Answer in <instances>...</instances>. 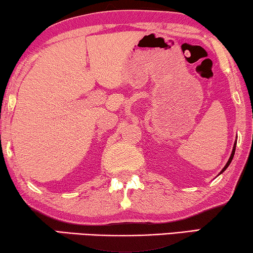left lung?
<instances>
[{"label":"left lung","instance_id":"8db88e82","mask_svg":"<svg viewBox=\"0 0 253 253\" xmlns=\"http://www.w3.org/2000/svg\"><path fill=\"white\" fill-rule=\"evenodd\" d=\"M236 143H237V141H235V143H234V147H233V151H231V154H230V158H229V160H228V162H227V164H226V166H224V167H223L222 170H221L220 174H222V172H223L224 170H226V169L228 168V166L230 165L231 160H233V158H234V154H235V150H236Z\"/></svg>","mask_w":253,"mask_h":253}]
</instances>
